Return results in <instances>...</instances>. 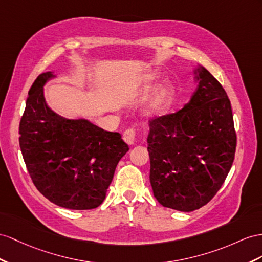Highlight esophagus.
<instances>
[{
	"label": "esophagus",
	"mask_w": 262,
	"mask_h": 262,
	"mask_svg": "<svg viewBox=\"0 0 262 262\" xmlns=\"http://www.w3.org/2000/svg\"><path fill=\"white\" fill-rule=\"evenodd\" d=\"M123 138H124L126 144L134 145V143H135V140H136V133H135V129H133V128L127 129V130L124 133Z\"/></svg>",
	"instance_id": "34e87169"
}]
</instances>
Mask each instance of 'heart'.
<instances>
[{"mask_svg":"<svg viewBox=\"0 0 262 262\" xmlns=\"http://www.w3.org/2000/svg\"><path fill=\"white\" fill-rule=\"evenodd\" d=\"M159 78V75L156 73H150L145 75L143 79V89H149L152 84ZM178 99V92L173 83L167 80L163 85L157 87L156 91L147 100L145 105V114L148 116L162 117L169 114L175 106Z\"/></svg>","mask_w":262,"mask_h":262,"instance_id":"heart-1","label":"heart"}]
</instances>
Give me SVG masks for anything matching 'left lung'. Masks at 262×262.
<instances>
[{
  "instance_id": "obj_1",
  "label": "left lung",
  "mask_w": 262,
  "mask_h": 262,
  "mask_svg": "<svg viewBox=\"0 0 262 262\" xmlns=\"http://www.w3.org/2000/svg\"><path fill=\"white\" fill-rule=\"evenodd\" d=\"M197 89L182 110L149 120L154 196L179 211L199 209L216 195L229 172L237 136L230 100L205 67L193 71Z\"/></svg>"
}]
</instances>
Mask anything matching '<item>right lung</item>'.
<instances>
[{"label":"right lung","mask_w":262,"mask_h":262,"mask_svg":"<svg viewBox=\"0 0 262 262\" xmlns=\"http://www.w3.org/2000/svg\"><path fill=\"white\" fill-rule=\"evenodd\" d=\"M55 77L43 73L30 89L19 123V147L33 183L45 198L67 209H94L104 201L128 145L118 133L50 108L44 85Z\"/></svg>","instance_id":"right-lung-1"}]
</instances>
